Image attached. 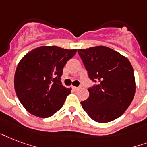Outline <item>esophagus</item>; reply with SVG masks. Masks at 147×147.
Returning <instances> with one entry per match:
<instances>
[{"mask_svg": "<svg viewBox=\"0 0 147 147\" xmlns=\"http://www.w3.org/2000/svg\"><path fill=\"white\" fill-rule=\"evenodd\" d=\"M72 88L74 91H77V90H78L80 89V87H78V86H72Z\"/></svg>", "mask_w": 147, "mask_h": 147, "instance_id": "34e87169", "label": "esophagus"}]
</instances>
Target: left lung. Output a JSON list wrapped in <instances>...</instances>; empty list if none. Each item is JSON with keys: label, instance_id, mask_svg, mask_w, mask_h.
Returning <instances> with one entry per match:
<instances>
[{"label": "left lung", "instance_id": "1", "mask_svg": "<svg viewBox=\"0 0 147 147\" xmlns=\"http://www.w3.org/2000/svg\"><path fill=\"white\" fill-rule=\"evenodd\" d=\"M88 77L94 84L82 107L92 120L108 123L116 120L130 105L135 94L134 69L128 59L103 46L78 49Z\"/></svg>", "mask_w": 147, "mask_h": 147}]
</instances>
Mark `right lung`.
<instances>
[{"label": "right lung", "instance_id": "right-lung-1", "mask_svg": "<svg viewBox=\"0 0 147 147\" xmlns=\"http://www.w3.org/2000/svg\"><path fill=\"white\" fill-rule=\"evenodd\" d=\"M76 52V49L43 46L21 59L14 75V88L28 112L47 118L63 107L70 89L62 85L61 76L64 65Z\"/></svg>", "mask_w": 147, "mask_h": 147}]
</instances>
